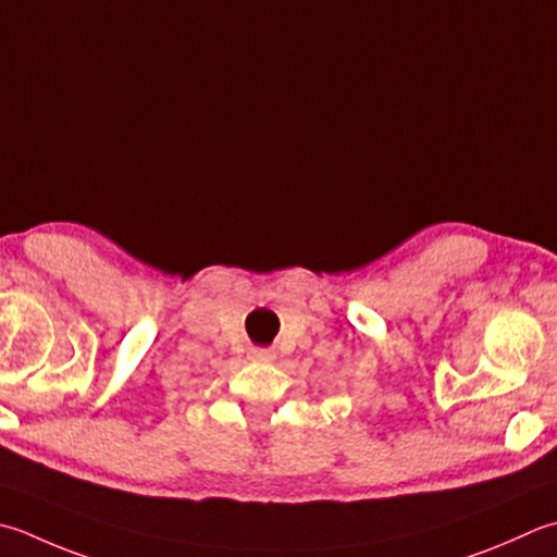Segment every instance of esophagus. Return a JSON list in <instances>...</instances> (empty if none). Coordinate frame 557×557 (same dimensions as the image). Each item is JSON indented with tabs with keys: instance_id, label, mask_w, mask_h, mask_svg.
<instances>
[{
	"instance_id": "1",
	"label": "esophagus",
	"mask_w": 557,
	"mask_h": 557,
	"mask_svg": "<svg viewBox=\"0 0 557 557\" xmlns=\"http://www.w3.org/2000/svg\"><path fill=\"white\" fill-rule=\"evenodd\" d=\"M250 359H258V362H272V359H275V352L268 350V347H253V350H250Z\"/></svg>"
}]
</instances>
